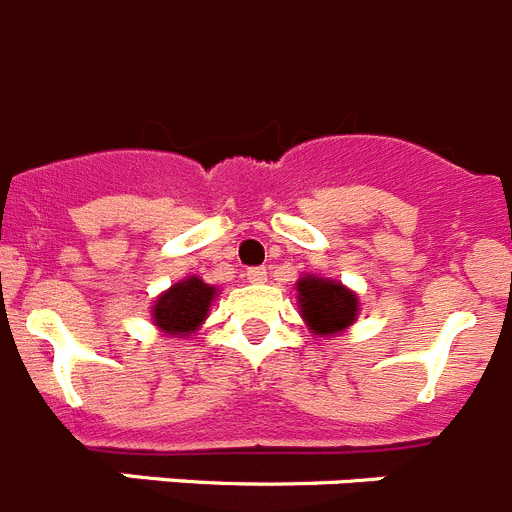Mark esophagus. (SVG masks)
Segmentation results:
<instances>
[{
  "mask_svg": "<svg viewBox=\"0 0 512 512\" xmlns=\"http://www.w3.org/2000/svg\"><path fill=\"white\" fill-rule=\"evenodd\" d=\"M246 277L251 284H264L266 282V269L264 266H253V269L246 271Z\"/></svg>",
  "mask_w": 512,
  "mask_h": 512,
  "instance_id": "34e87169",
  "label": "esophagus"
}]
</instances>
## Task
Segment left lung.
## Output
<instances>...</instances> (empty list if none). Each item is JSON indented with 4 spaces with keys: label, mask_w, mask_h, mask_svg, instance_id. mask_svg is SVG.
I'll return each mask as SVG.
<instances>
[{
    "label": "left lung",
    "mask_w": 512,
    "mask_h": 512,
    "mask_svg": "<svg viewBox=\"0 0 512 512\" xmlns=\"http://www.w3.org/2000/svg\"><path fill=\"white\" fill-rule=\"evenodd\" d=\"M295 289L300 315L312 336H338L359 318V295L338 279L305 274V277L297 279Z\"/></svg>",
    "instance_id": "8db88e82"
}]
</instances>
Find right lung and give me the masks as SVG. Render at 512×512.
I'll return each mask as SVG.
<instances>
[{"label": "right lung", "instance_id": "add662e5", "mask_svg": "<svg viewBox=\"0 0 512 512\" xmlns=\"http://www.w3.org/2000/svg\"><path fill=\"white\" fill-rule=\"evenodd\" d=\"M215 297V284H207L200 277L189 274L153 300V325L171 338H189L202 328Z\"/></svg>", "mask_w": 512, "mask_h": 512}]
</instances>
